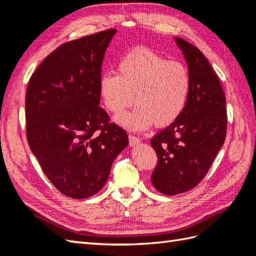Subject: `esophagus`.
Here are the masks:
<instances>
[{
    "label": "esophagus",
    "mask_w": 256,
    "mask_h": 256,
    "mask_svg": "<svg viewBox=\"0 0 256 256\" xmlns=\"http://www.w3.org/2000/svg\"><path fill=\"white\" fill-rule=\"evenodd\" d=\"M128 140H130V146H132V148L133 146H136L140 142V140L136 136H134V135H130Z\"/></svg>",
    "instance_id": "esophagus-1"
}]
</instances>
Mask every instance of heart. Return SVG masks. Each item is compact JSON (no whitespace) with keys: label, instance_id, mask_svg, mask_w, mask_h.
I'll return each instance as SVG.
<instances>
[{"label":"heart","instance_id":"obj_1","mask_svg":"<svg viewBox=\"0 0 256 256\" xmlns=\"http://www.w3.org/2000/svg\"><path fill=\"white\" fill-rule=\"evenodd\" d=\"M118 72L108 70L100 76L99 92L112 113L131 104L134 94L136 106L116 118L121 126L132 131H144L153 123L165 126L182 113L192 88L186 64L148 48H136L120 59Z\"/></svg>","mask_w":256,"mask_h":256}]
</instances>
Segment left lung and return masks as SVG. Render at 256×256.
<instances>
[{
	"instance_id": "obj_1",
	"label": "left lung",
	"mask_w": 256,
	"mask_h": 256,
	"mask_svg": "<svg viewBox=\"0 0 256 256\" xmlns=\"http://www.w3.org/2000/svg\"><path fill=\"white\" fill-rule=\"evenodd\" d=\"M192 77L182 113L150 140L157 154L152 184L160 192L174 196L202 180L224 143L226 96L218 76L197 47L175 37Z\"/></svg>"
}]
</instances>
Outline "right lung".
Returning <instances> with one entry per match:
<instances>
[{
    "instance_id": "1",
    "label": "right lung",
    "mask_w": 256,
    "mask_h": 256,
    "mask_svg": "<svg viewBox=\"0 0 256 256\" xmlns=\"http://www.w3.org/2000/svg\"><path fill=\"white\" fill-rule=\"evenodd\" d=\"M116 30L68 42L48 55L26 91L27 140L59 192L89 198L104 186L128 134L99 106L103 57Z\"/></svg>"
}]
</instances>
